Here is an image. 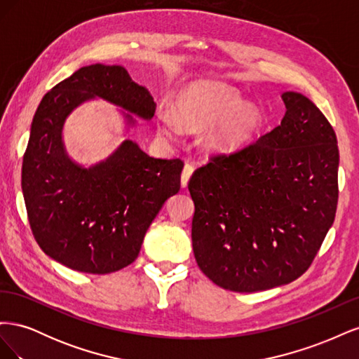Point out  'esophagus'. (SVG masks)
I'll return each mask as SVG.
<instances>
[{"instance_id":"1","label":"esophagus","mask_w":359,"mask_h":359,"mask_svg":"<svg viewBox=\"0 0 359 359\" xmlns=\"http://www.w3.org/2000/svg\"><path fill=\"white\" fill-rule=\"evenodd\" d=\"M193 170H194L193 165H189V163H187L186 166H184L182 173H181V187L182 189H186L189 186V180L193 175Z\"/></svg>"}]
</instances>
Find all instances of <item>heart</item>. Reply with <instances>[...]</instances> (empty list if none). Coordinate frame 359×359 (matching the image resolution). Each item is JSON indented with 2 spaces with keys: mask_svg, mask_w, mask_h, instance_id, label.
<instances>
[{
  "mask_svg": "<svg viewBox=\"0 0 359 359\" xmlns=\"http://www.w3.org/2000/svg\"><path fill=\"white\" fill-rule=\"evenodd\" d=\"M177 115L169 111L158 114V132L177 139L182 128L202 132L203 147L212 154H231L253 142L264 127L260 107L244 102L243 94L231 85L217 81L194 82L184 88L177 99Z\"/></svg>",
  "mask_w": 359,
  "mask_h": 359,
  "instance_id": "b5f03b06",
  "label": "heart"
}]
</instances>
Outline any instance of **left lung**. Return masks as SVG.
<instances>
[{
	"label": "left lung",
	"mask_w": 359,
	"mask_h": 359,
	"mask_svg": "<svg viewBox=\"0 0 359 359\" xmlns=\"http://www.w3.org/2000/svg\"><path fill=\"white\" fill-rule=\"evenodd\" d=\"M280 126L194 170L191 241L212 283L259 292L301 277L335 219L339 147L328 119L306 95L281 94Z\"/></svg>",
	"instance_id": "1"
}]
</instances>
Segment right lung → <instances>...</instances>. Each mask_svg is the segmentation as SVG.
<instances>
[{"mask_svg": "<svg viewBox=\"0 0 359 359\" xmlns=\"http://www.w3.org/2000/svg\"><path fill=\"white\" fill-rule=\"evenodd\" d=\"M99 97L151 119L153 95L121 66L81 67L45 94L31 123L22 161V191L37 244L70 269L109 274L135 262L149 224L181 187L180 158H154L126 139L90 168L73 161L62 140L67 116ZM130 114H128V112Z\"/></svg>", "mask_w": 359, "mask_h": 359, "instance_id": "1", "label": "right lung"}]
</instances>
